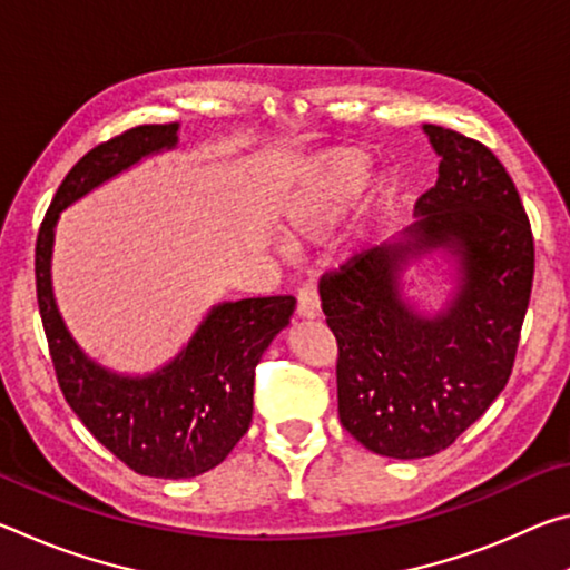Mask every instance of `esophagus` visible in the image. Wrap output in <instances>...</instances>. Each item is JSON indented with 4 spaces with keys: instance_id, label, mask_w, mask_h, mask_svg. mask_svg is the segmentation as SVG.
Returning <instances> with one entry per match:
<instances>
[{
    "instance_id": "obj_1",
    "label": "esophagus",
    "mask_w": 570,
    "mask_h": 570,
    "mask_svg": "<svg viewBox=\"0 0 570 570\" xmlns=\"http://www.w3.org/2000/svg\"><path fill=\"white\" fill-rule=\"evenodd\" d=\"M296 314L302 316V320H316V316H322V302L314 286H304L302 292H298Z\"/></svg>"
}]
</instances>
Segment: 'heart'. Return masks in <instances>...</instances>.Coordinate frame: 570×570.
<instances>
[{
  "mask_svg": "<svg viewBox=\"0 0 570 570\" xmlns=\"http://www.w3.org/2000/svg\"><path fill=\"white\" fill-rule=\"evenodd\" d=\"M370 168V158L356 148H334L308 160L296 173L282 214H278L288 244H320L340 226L356 200L340 236V254L344 258L362 254L377 234L390 200L387 180L374 178L366 183ZM356 195L361 198L356 199Z\"/></svg>",
  "mask_w": 570,
  "mask_h": 570,
  "instance_id": "heart-1",
  "label": "heart"
}]
</instances>
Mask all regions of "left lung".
I'll return each mask as SVG.
<instances>
[{
  "label": "left lung",
  "instance_id": "1",
  "mask_svg": "<svg viewBox=\"0 0 570 570\" xmlns=\"http://www.w3.org/2000/svg\"><path fill=\"white\" fill-rule=\"evenodd\" d=\"M422 132L440 166L414 224L320 284L340 342V420L366 450L397 460L438 455L495 402L533 288V234L503 163L455 130ZM417 271L451 278L440 305L411 294Z\"/></svg>",
  "mask_w": 570,
  "mask_h": 570
}]
</instances>
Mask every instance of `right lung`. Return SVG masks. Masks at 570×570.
<instances>
[{
	"label": "right lung",
	"mask_w": 570,
	"mask_h": 570,
	"mask_svg": "<svg viewBox=\"0 0 570 570\" xmlns=\"http://www.w3.org/2000/svg\"><path fill=\"white\" fill-rule=\"evenodd\" d=\"M180 125H140L92 148L67 173L35 250L37 304L67 404L130 470L186 480L224 462L254 414V370L296 308L294 296L238 298L208 308L196 332L150 372H118L82 350L52 286L60 214L146 158L176 150Z\"/></svg>",
	"instance_id": "1"
}]
</instances>
